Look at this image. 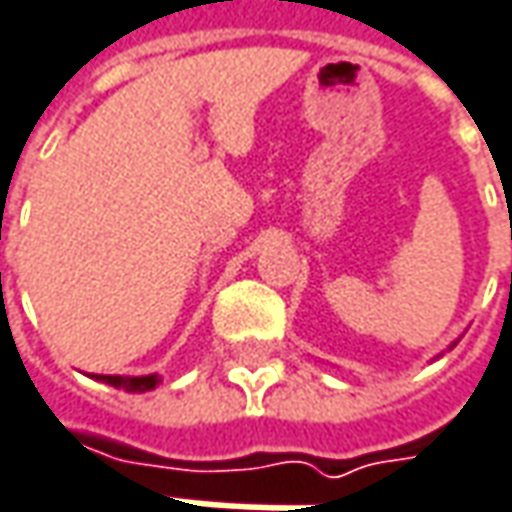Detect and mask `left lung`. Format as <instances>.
Wrapping results in <instances>:
<instances>
[{"label":"left lung","instance_id":"left-lung-1","mask_svg":"<svg viewBox=\"0 0 512 512\" xmlns=\"http://www.w3.org/2000/svg\"><path fill=\"white\" fill-rule=\"evenodd\" d=\"M450 347H456V342H453V344H450Z\"/></svg>","mask_w":512,"mask_h":512}]
</instances>
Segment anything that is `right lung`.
<instances>
[{
	"label": "right lung",
	"mask_w": 512,
	"mask_h": 512,
	"mask_svg": "<svg viewBox=\"0 0 512 512\" xmlns=\"http://www.w3.org/2000/svg\"><path fill=\"white\" fill-rule=\"evenodd\" d=\"M93 379L110 384V387H119V390H128V393H145L162 382V376H156V373H150V376H93Z\"/></svg>",
	"instance_id": "1"
}]
</instances>
